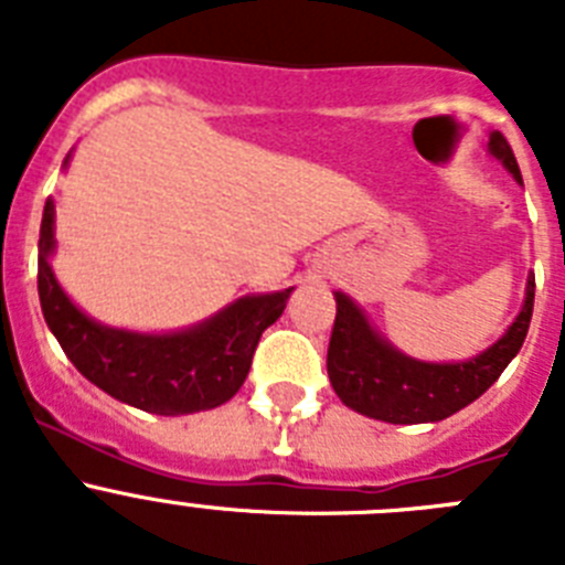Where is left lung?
<instances>
[{
    "label": "left lung",
    "mask_w": 565,
    "mask_h": 565,
    "mask_svg": "<svg viewBox=\"0 0 565 565\" xmlns=\"http://www.w3.org/2000/svg\"><path fill=\"white\" fill-rule=\"evenodd\" d=\"M489 152L521 181L515 154L501 132L489 135ZM535 308V277L526 302L507 333L481 356L458 364H430L404 356L384 342L351 299L337 291V319L328 342V376L333 391L362 416L391 424H427L452 416L498 382L521 351Z\"/></svg>",
    "instance_id": "obj_1"
}]
</instances>
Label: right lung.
Wrapping results in <instances>:
<instances>
[{
    "label": "right lung",
    "instance_id": "1",
    "mask_svg": "<svg viewBox=\"0 0 565 565\" xmlns=\"http://www.w3.org/2000/svg\"><path fill=\"white\" fill-rule=\"evenodd\" d=\"M53 201L44 203L39 232V299L62 351L82 376L118 402L158 416L212 411L243 387L254 351L268 326L286 311L291 288L243 297L217 317L181 333H132L84 317L53 277Z\"/></svg>",
    "mask_w": 565,
    "mask_h": 565
}]
</instances>
